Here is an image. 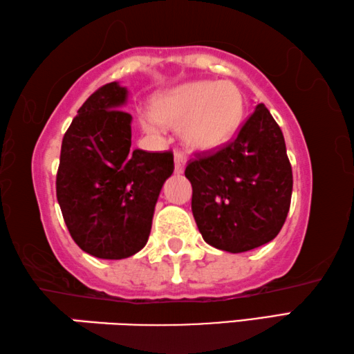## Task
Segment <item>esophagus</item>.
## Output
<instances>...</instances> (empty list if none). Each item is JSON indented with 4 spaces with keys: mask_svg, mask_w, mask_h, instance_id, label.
Masks as SVG:
<instances>
[{
    "mask_svg": "<svg viewBox=\"0 0 354 354\" xmlns=\"http://www.w3.org/2000/svg\"><path fill=\"white\" fill-rule=\"evenodd\" d=\"M185 165H187V157L180 151H176L174 153V171L176 174H182L185 169Z\"/></svg>",
    "mask_w": 354,
    "mask_h": 354,
    "instance_id": "esophagus-1",
    "label": "esophagus"
}]
</instances>
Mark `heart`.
Segmentation results:
<instances>
[{
	"instance_id": "heart-1",
	"label": "heart",
	"mask_w": 354,
	"mask_h": 354,
	"mask_svg": "<svg viewBox=\"0 0 354 354\" xmlns=\"http://www.w3.org/2000/svg\"><path fill=\"white\" fill-rule=\"evenodd\" d=\"M153 115L142 118L149 132L161 130V122L182 126L183 138L199 149H216L233 138L244 115V97L232 82L183 84L153 102Z\"/></svg>"
}]
</instances>
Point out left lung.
Here are the masks:
<instances>
[{"label": "left lung", "mask_w": 354, "mask_h": 354, "mask_svg": "<svg viewBox=\"0 0 354 354\" xmlns=\"http://www.w3.org/2000/svg\"><path fill=\"white\" fill-rule=\"evenodd\" d=\"M193 216L205 243L230 253L268 244L280 233L292 196L284 136L258 104L233 141L189 161Z\"/></svg>", "instance_id": "1"}]
</instances>
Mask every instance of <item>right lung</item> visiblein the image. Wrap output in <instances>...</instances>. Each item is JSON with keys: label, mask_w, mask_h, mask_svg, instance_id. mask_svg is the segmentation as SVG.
I'll return each instance as SVG.
<instances>
[{"label": "right lung", "mask_w": 354, "mask_h": 354, "mask_svg": "<svg viewBox=\"0 0 354 354\" xmlns=\"http://www.w3.org/2000/svg\"><path fill=\"white\" fill-rule=\"evenodd\" d=\"M129 91L97 88L77 110L62 141L55 180L71 238L102 259H122L146 245L155 203L174 172V155L132 151V116L121 110Z\"/></svg>", "instance_id": "add662e5"}]
</instances>
